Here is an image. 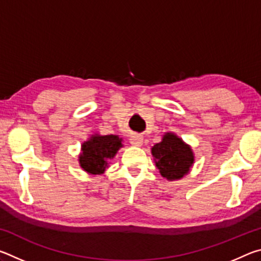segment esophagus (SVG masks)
<instances>
[{"instance_id":"esophagus-1","label":"esophagus","mask_w":261,"mask_h":261,"mask_svg":"<svg viewBox=\"0 0 261 261\" xmlns=\"http://www.w3.org/2000/svg\"><path fill=\"white\" fill-rule=\"evenodd\" d=\"M143 137L139 136V135H135V136H131L130 138V143L134 145V146H141L143 145Z\"/></svg>"}]
</instances>
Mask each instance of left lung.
<instances>
[{
    "label": "left lung",
    "mask_w": 261,
    "mask_h": 261,
    "mask_svg": "<svg viewBox=\"0 0 261 261\" xmlns=\"http://www.w3.org/2000/svg\"><path fill=\"white\" fill-rule=\"evenodd\" d=\"M152 155L161 176L168 180L182 178L194 162L191 147L173 132H167L160 143L154 145Z\"/></svg>",
    "instance_id": "left-lung-1"
}]
</instances>
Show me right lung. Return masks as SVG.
<instances>
[{
	"instance_id": "obj_1",
	"label": "right lung",
	"mask_w": 261,
	"mask_h": 261,
	"mask_svg": "<svg viewBox=\"0 0 261 261\" xmlns=\"http://www.w3.org/2000/svg\"><path fill=\"white\" fill-rule=\"evenodd\" d=\"M122 146V138L116 135L91 136L90 139L84 141L82 145L79 165L91 175L103 174L109 161Z\"/></svg>"
}]
</instances>
